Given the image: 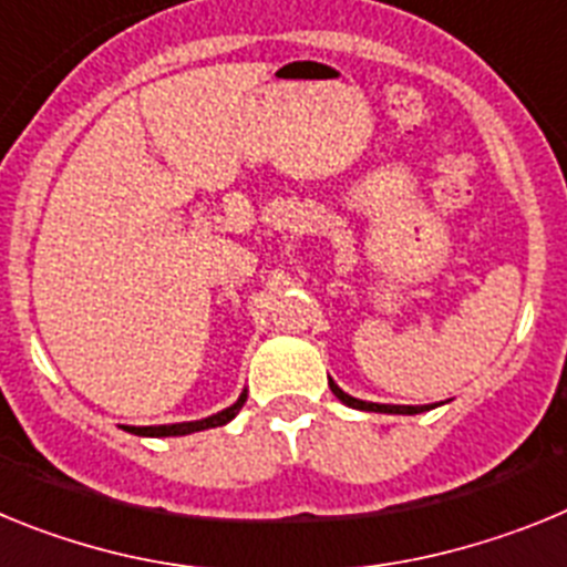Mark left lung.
Returning <instances> with one entry per match:
<instances>
[{"mask_svg": "<svg viewBox=\"0 0 567 567\" xmlns=\"http://www.w3.org/2000/svg\"><path fill=\"white\" fill-rule=\"evenodd\" d=\"M329 389H332L334 398L343 400L346 405H354V409H363V412H383V414H420V412H425V405H383V403H365V400L349 398L346 392H340L332 380H329Z\"/></svg>", "mask_w": 567, "mask_h": 567, "instance_id": "left-lung-1", "label": "left lung"}]
</instances>
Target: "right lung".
Returning <instances> with one entry per match:
<instances>
[{
    "instance_id": "obj_1",
    "label": "right lung",
    "mask_w": 567,
    "mask_h": 567,
    "mask_svg": "<svg viewBox=\"0 0 567 567\" xmlns=\"http://www.w3.org/2000/svg\"><path fill=\"white\" fill-rule=\"evenodd\" d=\"M244 400H247V392L240 394L238 403L229 405L227 412L221 414H213V417L207 420H198V423H175V425H144V429H130L133 434H155V437H173V434H189V432H202V429H215V425H224L229 423V420L235 417V414L240 412V405H244Z\"/></svg>"
}]
</instances>
